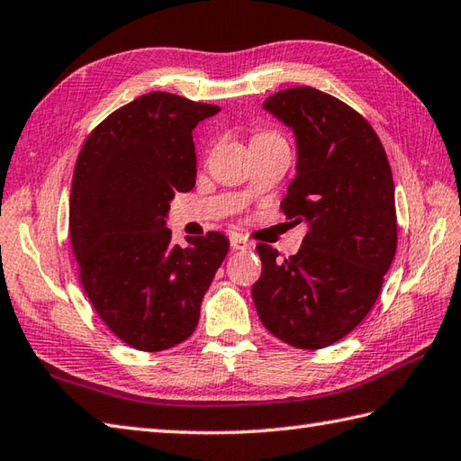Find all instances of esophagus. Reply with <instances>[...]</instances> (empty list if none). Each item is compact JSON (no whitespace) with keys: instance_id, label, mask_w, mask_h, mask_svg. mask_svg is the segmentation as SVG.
Masks as SVG:
<instances>
[{"instance_id":"34e87169","label":"esophagus","mask_w":461,"mask_h":461,"mask_svg":"<svg viewBox=\"0 0 461 461\" xmlns=\"http://www.w3.org/2000/svg\"><path fill=\"white\" fill-rule=\"evenodd\" d=\"M230 246L233 249H249L251 243L246 238H241V236H231L230 238Z\"/></svg>"}]
</instances>
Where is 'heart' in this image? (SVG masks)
Wrapping results in <instances>:
<instances>
[{
  "mask_svg": "<svg viewBox=\"0 0 461 461\" xmlns=\"http://www.w3.org/2000/svg\"><path fill=\"white\" fill-rule=\"evenodd\" d=\"M256 136H277V134H273V132H261V134H256Z\"/></svg>",
  "mask_w": 461,
  "mask_h": 461,
  "instance_id": "1",
  "label": "heart"
}]
</instances>
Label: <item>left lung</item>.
<instances>
[{
	"instance_id": "obj_1",
	"label": "left lung",
	"mask_w": 461,
	"mask_h": 461,
	"mask_svg": "<svg viewBox=\"0 0 461 461\" xmlns=\"http://www.w3.org/2000/svg\"><path fill=\"white\" fill-rule=\"evenodd\" d=\"M266 109L297 139V174L281 210L309 231L295 256L258 243V315L291 347L317 350L347 337L375 307L394 259L393 170L368 121L312 86L271 95Z\"/></svg>"
}]
</instances>
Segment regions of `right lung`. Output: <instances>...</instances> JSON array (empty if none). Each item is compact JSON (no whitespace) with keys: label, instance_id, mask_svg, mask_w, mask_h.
<instances>
[{"label":"right lung","instance_id":"obj_1","mask_svg":"<svg viewBox=\"0 0 461 461\" xmlns=\"http://www.w3.org/2000/svg\"><path fill=\"white\" fill-rule=\"evenodd\" d=\"M220 113L172 93H149L96 124L77 156L68 231L81 285L126 345L158 352L188 339L228 256L220 231L172 243L164 228L176 192L195 184L192 131Z\"/></svg>","mask_w":461,"mask_h":461}]
</instances>
